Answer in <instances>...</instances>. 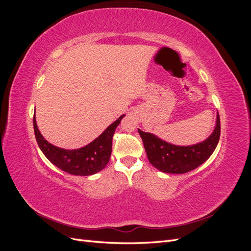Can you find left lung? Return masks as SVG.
<instances>
[{"label":"left lung","instance_id":"left-lung-1","mask_svg":"<svg viewBox=\"0 0 251 251\" xmlns=\"http://www.w3.org/2000/svg\"><path fill=\"white\" fill-rule=\"evenodd\" d=\"M146 149L149 161L163 173L184 174L198 168L214 153L220 139L221 125L217 116V125L209 137L191 147H178L156 137L155 135L138 130Z\"/></svg>","mask_w":251,"mask_h":251}]
</instances>
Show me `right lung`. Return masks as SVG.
<instances>
[{
  "mask_svg": "<svg viewBox=\"0 0 251 251\" xmlns=\"http://www.w3.org/2000/svg\"><path fill=\"white\" fill-rule=\"evenodd\" d=\"M124 116L121 115L116 121H114L100 137L88 146L70 151L56 148L44 139L37 128L34 114L33 127L35 138L44 155L58 169L75 176H90L101 171L108 164L112 153L113 136Z\"/></svg>",
  "mask_w": 251,
  "mask_h": 251,
  "instance_id": "right-lung-1",
  "label": "right lung"
}]
</instances>
